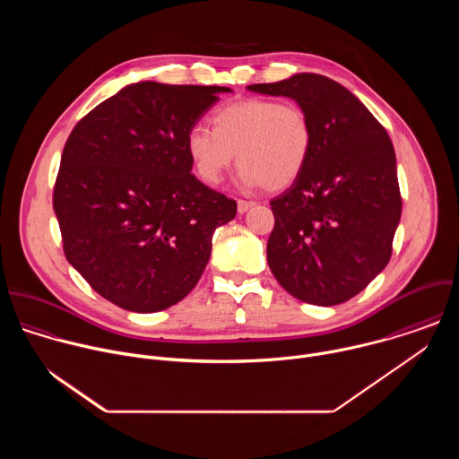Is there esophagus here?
<instances>
[{"label": "esophagus", "mask_w": 459, "mask_h": 459, "mask_svg": "<svg viewBox=\"0 0 459 459\" xmlns=\"http://www.w3.org/2000/svg\"><path fill=\"white\" fill-rule=\"evenodd\" d=\"M254 207V202H245V200H238V212L245 214L248 209Z\"/></svg>", "instance_id": "obj_1"}]
</instances>
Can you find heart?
<instances>
[{
  "label": "heart",
  "mask_w": 459,
  "mask_h": 459,
  "mask_svg": "<svg viewBox=\"0 0 459 459\" xmlns=\"http://www.w3.org/2000/svg\"><path fill=\"white\" fill-rule=\"evenodd\" d=\"M212 125L190 126L185 140L195 172L211 186L221 183L238 154L243 188H287L301 176L312 152V125L296 103L239 100L220 107Z\"/></svg>",
  "instance_id": "obj_1"
}]
</instances>
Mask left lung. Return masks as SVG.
<instances>
[{"mask_svg": "<svg viewBox=\"0 0 459 459\" xmlns=\"http://www.w3.org/2000/svg\"><path fill=\"white\" fill-rule=\"evenodd\" d=\"M247 89L294 100L314 134L301 176L271 202L269 267L299 301L343 303L386 267L392 254L402 218L394 147L370 110L326 76L301 73Z\"/></svg>", "mask_w": 459, "mask_h": 459, "instance_id": "8db88e82", "label": "left lung"}]
</instances>
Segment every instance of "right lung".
I'll return each mask as SVG.
<instances>
[{"instance_id": "add662e5", "label": "right lung", "mask_w": 459, "mask_h": 459, "mask_svg": "<svg viewBox=\"0 0 459 459\" xmlns=\"http://www.w3.org/2000/svg\"><path fill=\"white\" fill-rule=\"evenodd\" d=\"M229 87L138 82L92 108L65 143L54 212L69 264L105 299L158 312L200 281L236 202L192 172L186 133Z\"/></svg>"}]
</instances>
